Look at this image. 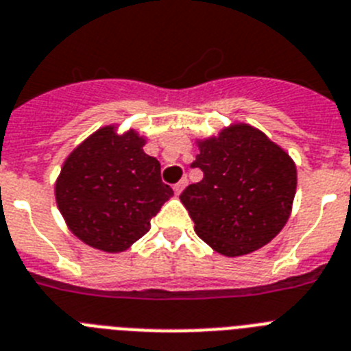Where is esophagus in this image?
<instances>
[{
	"mask_svg": "<svg viewBox=\"0 0 351 351\" xmlns=\"http://www.w3.org/2000/svg\"><path fill=\"white\" fill-rule=\"evenodd\" d=\"M185 187H187V178H182V180L178 182V184H175V187H173V189H175L176 194H180L182 191L185 189Z\"/></svg>",
	"mask_w": 351,
	"mask_h": 351,
	"instance_id": "34e87169",
	"label": "esophagus"
}]
</instances>
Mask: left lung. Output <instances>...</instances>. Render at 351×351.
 I'll use <instances>...</instances> for the list:
<instances>
[{
    "label": "left lung",
    "instance_id": "1",
    "mask_svg": "<svg viewBox=\"0 0 351 351\" xmlns=\"http://www.w3.org/2000/svg\"><path fill=\"white\" fill-rule=\"evenodd\" d=\"M203 180L180 194L199 239L225 257L266 246L284 228L296 194V164L264 132L234 123L196 141Z\"/></svg>",
    "mask_w": 351,
    "mask_h": 351
}]
</instances>
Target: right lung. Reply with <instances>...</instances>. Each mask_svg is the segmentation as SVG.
I'll return each mask as SVG.
<instances>
[{
    "label": "right lung",
    "mask_w": 351,
    "mask_h": 351,
    "mask_svg": "<svg viewBox=\"0 0 351 351\" xmlns=\"http://www.w3.org/2000/svg\"><path fill=\"white\" fill-rule=\"evenodd\" d=\"M135 130L108 125L78 144L55 184L58 210L69 230L93 248L125 252L149 230V221L173 189L160 178V162L146 155Z\"/></svg>",
    "instance_id": "add662e5"
}]
</instances>
